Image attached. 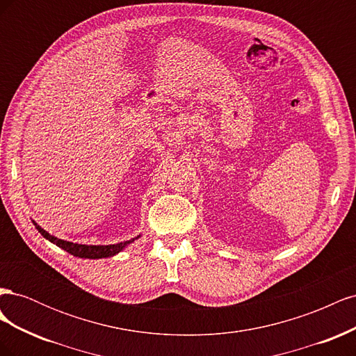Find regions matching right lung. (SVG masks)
<instances>
[{
    "instance_id": "obj_1",
    "label": "right lung",
    "mask_w": 356,
    "mask_h": 356,
    "mask_svg": "<svg viewBox=\"0 0 356 356\" xmlns=\"http://www.w3.org/2000/svg\"><path fill=\"white\" fill-rule=\"evenodd\" d=\"M32 222H34L35 229L44 236V238L55 243L56 246L62 248L63 251L70 252L71 255L74 257H79V258H90V260H98V258H110V257H114L117 255L118 252H122L126 246L131 245L134 241H136L138 238H141V234L136 236V238H132L129 241H124V242H120V243H114V245H83V243H74V242H70V241H63V239H59L56 238V236L50 234L49 232H46L44 229L41 227V225H38L34 220H32Z\"/></svg>"
}]
</instances>
